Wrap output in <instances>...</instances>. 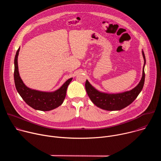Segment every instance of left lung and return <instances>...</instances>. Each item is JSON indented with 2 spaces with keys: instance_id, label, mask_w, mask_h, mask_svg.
<instances>
[{
  "instance_id": "1",
  "label": "left lung",
  "mask_w": 161,
  "mask_h": 161,
  "mask_svg": "<svg viewBox=\"0 0 161 161\" xmlns=\"http://www.w3.org/2000/svg\"><path fill=\"white\" fill-rule=\"evenodd\" d=\"M142 54L145 61L143 69V76L139 84L130 91L116 94H105L100 92L92 86L88 80L86 81L85 88L86 93L90 100L96 106L103 109L108 111L120 110L130 104L136 99L143 87L145 78L144 66L146 63V59L143 51Z\"/></svg>"
}]
</instances>
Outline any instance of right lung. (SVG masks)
Segmentation results:
<instances>
[{
	"label": "right lung",
	"mask_w": 161,
	"mask_h": 161,
	"mask_svg": "<svg viewBox=\"0 0 161 161\" xmlns=\"http://www.w3.org/2000/svg\"><path fill=\"white\" fill-rule=\"evenodd\" d=\"M19 51V48L14 57V79L16 88L22 99L29 106L40 111H50L60 106L65 97L67 86L73 78L67 80L58 90L53 92H44L28 88L22 81L18 72V55Z\"/></svg>",
	"instance_id": "obj_1"
}]
</instances>
